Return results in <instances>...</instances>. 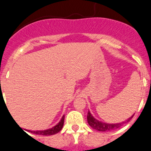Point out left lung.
Here are the masks:
<instances>
[{"label": "left lung", "mask_w": 151, "mask_h": 151, "mask_svg": "<svg viewBox=\"0 0 151 151\" xmlns=\"http://www.w3.org/2000/svg\"><path fill=\"white\" fill-rule=\"evenodd\" d=\"M134 116V114L131 116V117H129L128 119L124 121V122H119V123L111 124V123H106V122H101V121H99L98 119H96V118L93 117V115H92L91 114L90 111H88V115H87V120H88V125L94 130H96V131H102V132H107V131H114V130H116L117 129V128H120L121 126H122V125L130 122Z\"/></svg>", "instance_id": "obj_1"}]
</instances>
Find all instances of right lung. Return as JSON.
I'll return each mask as SVG.
<instances>
[{
	"mask_svg": "<svg viewBox=\"0 0 151 151\" xmlns=\"http://www.w3.org/2000/svg\"><path fill=\"white\" fill-rule=\"evenodd\" d=\"M64 118H65V115L63 116V117L61 118V119L60 120V122L57 124L56 125H55L52 128H49V129L43 130V131H29L28 130V131L34 134H36V135H42V136H51L54 135V134H58V132L62 130L64 124Z\"/></svg>",
	"mask_w": 151,
	"mask_h": 151,
	"instance_id": "right-lung-1",
	"label": "right lung"
}]
</instances>
